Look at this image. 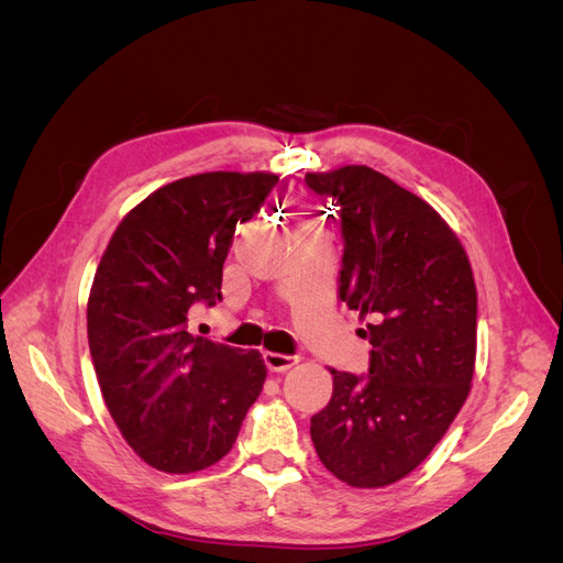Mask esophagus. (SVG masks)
<instances>
[{
	"instance_id": "esophagus-1",
	"label": "esophagus",
	"mask_w": 563,
	"mask_h": 563,
	"mask_svg": "<svg viewBox=\"0 0 563 563\" xmlns=\"http://www.w3.org/2000/svg\"><path fill=\"white\" fill-rule=\"evenodd\" d=\"M263 360H265V366L269 373H284L300 362L294 354H279V352H265Z\"/></svg>"
}]
</instances>
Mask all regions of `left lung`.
Wrapping results in <instances>:
<instances>
[{
  "mask_svg": "<svg viewBox=\"0 0 563 563\" xmlns=\"http://www.w3.org/2000/svg\"><path fill=\"white\" fill-rule=\"evenodd\" d=\"M343 230L340 300L366 319L368 376L331 371L310 420L317 455L340 482L389 486L411 474L463 408L476 356L467 253L428 201L368 166L305 176Z\"/></svg>",
  "mask_w": 563,
  "mask_h": 563,
  "instance_id": "8db88e82",
  "label": "left lung"
}]
</instances>
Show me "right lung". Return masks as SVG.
I'll return each mask as SVG.
<instances>
[{
	"instance_id": "add662e5",
	"label": "right lung",
	"mask_w": 563,
	"mask_h": 563,
	"mask_svg": "<svg viewBox=\"0 0 563 563\" xmlns=\"http://www.w3.org/2000/svg\"><path fill=\"white\" fill-rule=\"evenodd\" d=\"M277 180L211 172L168 183L124 216L100 258L87 305L98 385L126 444L159 472L218 463L261 395V352L192 335L187 314L223 300L234 230Z\"/></svg>"
}]
</instances>
